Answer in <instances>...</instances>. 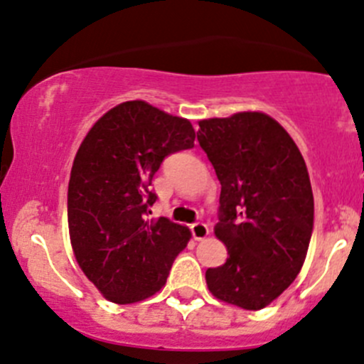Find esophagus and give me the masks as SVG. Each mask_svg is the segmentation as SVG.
Wrapping results in <instances>:
<instances>
[{
  "label": "esophagus",
  "instance_id": "obj_1",
  "mask_svg": "<svg viewBox=\"0 0 364 364\" xmlns=\"http://www.w3.org/2000/svg\"><path fill=\"white\" fill-rule=\"evenodd\" d=\"M190 231H192V236L196 240H204L208 235H210V228L203 222H196V224L190 225Z\"/></svg>",
  "mask_w": 364,
  "mask_h": 364
}]
</instances>
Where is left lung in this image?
<instances>
[{"label": "left lung", "mask_w": 364, "mask_h": 364, "mask_svg": "<svg viewBox=\"0 0 364 364\" xmlns=\"http://www.w3.org/2000/svg\"><path fill=\"white\" fill-rule=\"evenodd\" d=\"M197 140L220 181L215 235L229 257L208 268L211 294L242 309L264 308L295 281L313 232V190L301 151L261 112L199 121Z\"/></svg>", "instance_id": "left-lung-1"}]
</instances>
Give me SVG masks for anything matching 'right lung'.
<instances>
[{
	"mask_svg": "<svg viewBox=\"0 0 364 364\" xmlns=\"http://www.w3.org/2000/svg\"><path fill=\"white\" fill-rule=\"evenodd\" d=\"M190 121L146 101H126L90 128L74 158L67 220L74 256L85 276L115 304L144 301L165 287L186 247L185 225L160 217L151 188L161 161L192 149Z\"/></svg>",
	"mask_w": 364,
	"mask_h": 364,
	"instance_id": "right-lung-1",
	"label": "right lung"
}]
</instances>
